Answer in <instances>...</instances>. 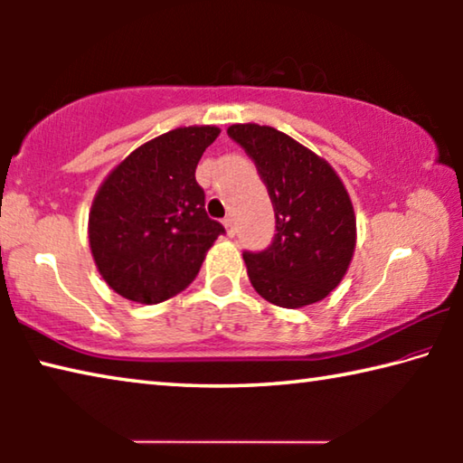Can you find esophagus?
Segmentation results:
<instances>
[{"label": "esophagus", "mask_w": 463, "mask_h": 463, "mask_svg": "<svg viewBox=\"0 0 463 463\" xmlns=\"http://www.w3.org/2000/svg\"><path fill=\"white\" fill-rule=\"evenodd\" d=\"M222 224H224V229H226V234H229V237H234V232H237V226H234L232 218L226 216L224 221H222Z\"/></svg>", "instance_id": "obj_1"}]
</instances>
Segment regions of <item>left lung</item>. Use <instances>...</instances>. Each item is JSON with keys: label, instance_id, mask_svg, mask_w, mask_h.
Returning a JSON list of instances; mask_svg holds the SVG:
<instances>
[{"label": "left lung", "instance_id": "left-lung-1", "mask_svg": "<svg viewBox=\"0 0 463 463\" xmlns=\"http://www.w3.org/2000/svg\"><path fill=\"white\" fill-rule=\"evenodd\" d=\"M226 132L255 161L276 213L271 245L242 253L250 284L281 308L323 300L341 284L355 250V213L341 177L271 127L232 124Z\"/></svg>", "mask_w": 463, "mask_h": 463}]
</instances>
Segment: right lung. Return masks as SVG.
<instances>
[{"instance_id": "add662e5", "label": "right lung", "mask_w": 463, "mask_h": 463, "mask_svg": "<svg viewBox=\"0 0 463 463\" xmlns=\"http://www.w3.org/2000/svg\"><path fill=\"white\" fill-rule=\"evenodd\" d=\"M216 127L169 130L135 148L99 185L90 247L99 276L127 300L159 304L192 284L221 222L203 208L195 167Z\"/></svg>"}]
</instances>
